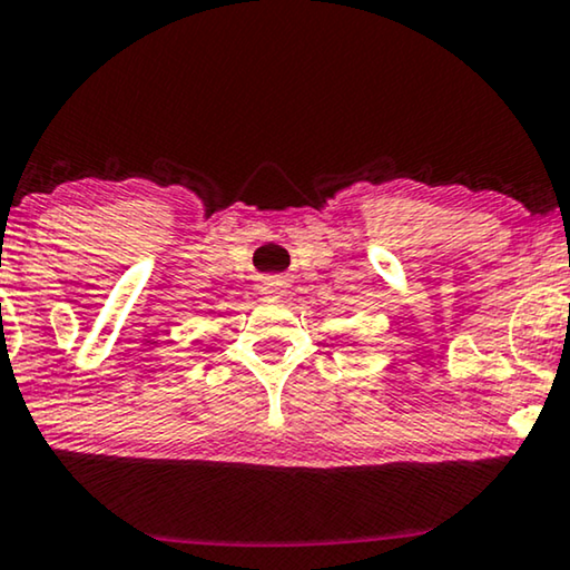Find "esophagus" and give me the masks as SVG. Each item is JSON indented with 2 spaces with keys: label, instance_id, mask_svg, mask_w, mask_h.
Segmentation results:
<instances>
[{
  "label": "esophagus",
  "instance_id": "esophagus-1",
  "mask_svg": "<svg viewBox=\"0 0 570 570\" xmlns=\"http://www.w3.org/2000/svg\"><path fill=\"white\" fill-rule=\"evenodd\" d=\"M286 292V284H284V278H278V276H266L261 282V294H266V296H282Z\"/></svg>",
  "mask_w": 570,
  "mask_h": 570
}]
</instances>
